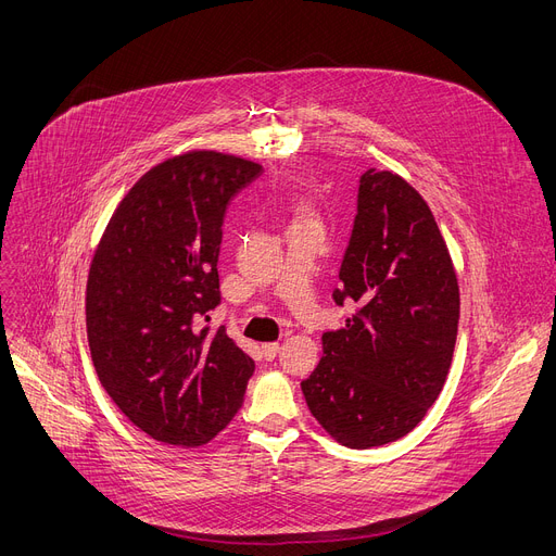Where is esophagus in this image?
<instances>
[{
    "label": "esophagus",
    "instance_id": "obj_1",
    "mask_svg": "<svg viewBox=\"0 0 556 556\" xmlns=\"http://www.w3.org/2000/svg\"><path fill=\"white\" fill-rule=\"evenodd\" d=\"M262 352H264V357H266V359H275V357H277V352H279V343H277V341L264 343V345H262Z\"/></svg>",
    "mask_w": 556,
    "mask_h": 556
}]
</instances>
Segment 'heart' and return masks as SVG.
<instances>
[{"label":"heart","mask_w":556,"mask_h":556,"mask_svg":"<svg viewBox=\"0 0 556 556\" xmlns=\"http://www.w3.org/2000/svg\"><path fill=\"white\" fill-rule=\"evenodd\" d=\"M299 217H311V215H308V208L301 206V208L296 211V219H299Z\"/></svg>","instance_id":"1"}]
</instances>
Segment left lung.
Returning a JSON list of instances; mask_svg holds the SVG:
<instances>
[{
    "instance_id": "8db88e82",
    "label": "left lung",
    "mask_w": 556,
    "mask_h": 556,
    "mask_svg": "<svg viewBox=\"0 0 556 556\" xmlns=\"http://www.w3.org/2000/svg\"><path fill=\"white\" fill-rule=\"evenodd\" d=\"M345 328L326 332L324 357L301 381L319 426L341 445L406 437L443 390L459 326V283L426 199L401 175H362L357 217L339 268Z\"/></svg>"
}]
</instances>
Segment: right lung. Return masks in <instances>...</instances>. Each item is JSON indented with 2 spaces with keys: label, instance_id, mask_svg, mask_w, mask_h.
Segmentation results:
<instances>
[{
  "label": "right lung",
  "instance_id": "obj_1",
  "mask_svg": "<svg viewBox=\"0 0 556 556\" xmlns=\"http://www.w3.org/2000/svg\"><path fill=\"white\" fill-rule=\"evenodd\" d=\"M262 164L188 150L141 175L99 239L86 283L92 366L117 408L155 441L194 447L243 403L255 362L226 328H197L219 304L228 201Z\"/></svg>",
  "mask_w": 556,
  "mask_h": 556
}]
</instances>
